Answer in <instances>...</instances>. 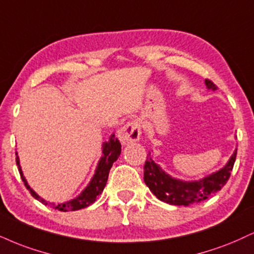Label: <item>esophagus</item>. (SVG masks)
I'll list each match as a JSON object with an SVG mask.
<instances>
[{"instance_id": "obj_1", "label": "esophagus", "mask_w": 254, "mask_h": 254, "mask_svg": "<svg viewBox=\"0 0 254 254\" xmlns=\"http://www.w3.org/2000/svg\"><path fill=\"white\" fill-rule=\"evenodd\" d=\"M140 133H142V129L138 122L130 121L118 131V138L123 144H129V143L139 140Z\"/></svg>"}]
</instances>
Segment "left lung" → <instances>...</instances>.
<instances>
[{
    "instance_id": "left-lung-1",
    "label": "left lung",
    "mask_w": 254,
    "mask_h": 254,
    "mask_svg": "<svg viewBox=\"0 0 254 254\" xmlns=\"http://www.w3.org/2000/svg\"><path fill=\"white\" fill-rule=\"evenodd\" d=\"M208 88L216 90L215 84L206 79ZM237 150L232 155L228 163L212 175L204 177L200 181L185 182L173 179L166 174L151 160L150 151L144 164V182L149 189L163 202L175 206H190L201 202L219 191L227 183L233 169Z\"/></svg>"
}]
</instances>
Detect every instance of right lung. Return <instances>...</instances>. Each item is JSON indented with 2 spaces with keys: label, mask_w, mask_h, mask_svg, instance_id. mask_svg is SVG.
<instances>
[{
  "label": "right lung",
  "mask_w": 254,
  "mask_h": 254,
  "mask_svg": "<svg viewBox=\"0 0 254 254\" xmlns=\"http://www.w3.org/2000/svg\"><path fill=\"white\" fill-rule=\"evenodd\" d=\"M121 151H122L121 143H119V140L117 138H116L115 135H111L108 142H105L103 144V156L100 158L99 163H98L96 174H94V176L92 177V180H91V182L88 183L87 187L84 189V191H82L78 197L73 198V200L68 201V202L59 203V204L51 203L52 206L58 210H61V212H67V210H78V209L85 208V207H88L90 204H92L94 201H96L98 195L102 194L104 188H105L106 182H108L110 169H111L114 162L117 161L119 155H121ZM16 164H17V168H19L21 179H22L26 188L30 191V194H32L36 200H40L44 204H47V202H46L44 198L40 197L39 195L29 187L28 183H27L26 179L23 177L22 170H21L17 154H16Z\"/></svg>",
  "instance_id": "obj_1"
}]
</instances>
